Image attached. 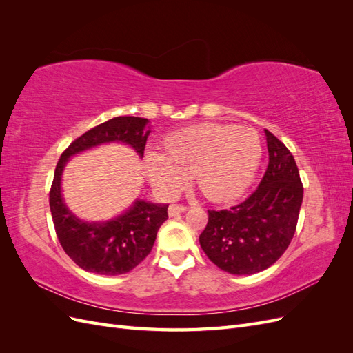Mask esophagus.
Returning <instances> with one entry per match:
<instances>
[{
	"label": "esophagus",
	"mask_w": 353,
	"mask_h": 353,
	"mask_svg": "<svg viewBox=\"0 0 353 353\" xmlns=\"http://www.w3.org/2000/svg\"><path fill=\"white\" fill-rule=\"evenodd\" d=\"M187 210V206L184 205H170L169 206V216H176L179 213H183Z\"/></svg>",
	"instance_id": "34e87169"
}]
</instances>
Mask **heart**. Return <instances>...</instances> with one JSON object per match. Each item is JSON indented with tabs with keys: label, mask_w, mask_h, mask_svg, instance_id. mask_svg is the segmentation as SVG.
<instances>
[{
	"label": "heart",
	"mask_w": 353,
	"mask_h": 353,
	"mask_svg": "<svg viewBox=\"0 0 353 353\" xmlns=\"http://www.w3.org/2000/svg\"><path fill=\"white\" fill-rule=\"evenodd\" d=\"M262 154V141L252 128L203 123L168 135L162 154H147L145 172L165 194L178 193L193 175L200 193L221 203L249 188Z\"/></svg>",
	"instance_id": "heart-1"
}]
</instances>
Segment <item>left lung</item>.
<instances>
[{
    "mask_svg": "<svg viewBox=\"0 0 353 353\" xmlns=\"http://www.w3.org/2000/svg\"><path fill=\"white\" fill-rule=\"evenodd\" d=\"M270 162L259 187L237 206L208 210L200 245L222 271L252 275L270 268L293 240L303 185L290 150L265 130Z\"/></svg>",
    "mask_w": 353,
    "mask_h": 353,
    "instance_id": "left-lung-1",
    "label": "left lung"
}]
</instances>
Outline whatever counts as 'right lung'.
Wrapping results in <instances>:
<instances>
[{"instance_id": "1", "label": "right lung", "mask_w": 353, "mask_h": 353, "mask_svg": "<svg viewBox=\"0 0 353 353\" xmlns=\"http://www.w3.org/2000/svg\"><path fill=\"white\" fill-rule=\"evenodd\" d=\"M148 123L144 117L117 116L94 126L61 153L50 190V209L57 239L69 258L88 272L119 275L132 271L152 252L160 225L168 219V205L137 200L123 215L108 222L77 218L61 197V174L70 156L104 143L131 145L144 156Z\"/></svg>"}]
</instances>
